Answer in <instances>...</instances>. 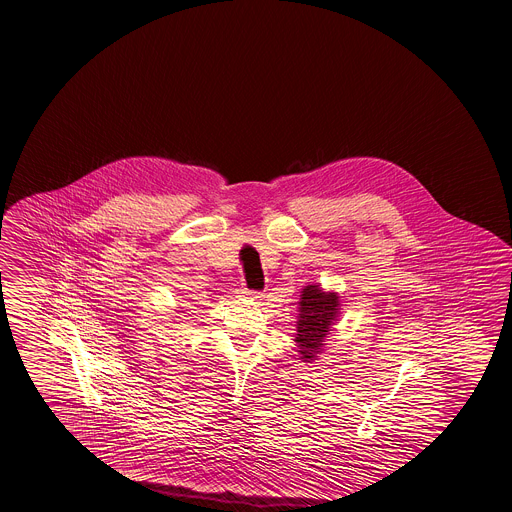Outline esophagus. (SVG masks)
<instances>
[{
	"label": "esophagus",
	"instance_id": "obj_1",
	"mask_svg": "<svg viewBox=\"0 0 512 512\" xmlns=\"http://www.w3.org/2000/svg\"><path fill=\"white\" fill-rule=\"evenodd\" d=\"M242 296H244V298H251V300H259V298H261V293L249 291V289H246V287H244V289H242Z\"/></svg>",
	"mask_w": 512,
	"mask_h": 512
}]
</instances>
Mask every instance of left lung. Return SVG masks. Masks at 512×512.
<instances>
[{"mask_svg": "<svg viewBox=\"0 0 512 512\" xmlns=\"http://www.w3.org/2000/svg\"><path fill=\"white\" fill-rule=\"evenodd\" d=\"M340 310L338 293H326L319 285H308L302 289L295 334L302 362H311L323 353L326 338L338 321Z\"/></svg>", "mask_w": 512, "mask_h": 512, "instance_id": "obj_1", "label": "left lung"}]
</instances>
